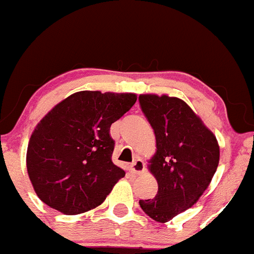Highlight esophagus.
I'll return each mask as SVG.
<instances>
[{"instance_id": "obj_1", "label": "esophagus", "mask_w": 254, "mask_h": 254, "mask_svg": "<svg viewBox=\"0 0 254 254\" xmlns=\"http://www.w3.org/2000/svg\"><path fill=\"white\" fill-rule=\"evenodd\" d=\"M144 169H146V167H144L143 160L140 159H137L129 165V170L134 174H142L144 172Z\"/></svg>"}]
</instances>
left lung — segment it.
Here are the masks:
<instances>
[{"instance_id": "left-lung-1", "label": "left lung", "mask_w": 254, "mask_h": 254, "mask_svg": "<svg viewBox=\"0 0 254 254\" xmlns=\"http://www.w3.org/2000/svg\"><path fill=\"white\" fill-rule=\"evenodd\" d=\"M139 103L156 137L148 170L159 185L156 196L139 200V205L147 216L165 223L196 204L208 189L218 167L219 146L180 98L140 94Z\"/></svg>"}]
</instances>
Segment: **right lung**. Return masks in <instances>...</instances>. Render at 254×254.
<instances>
[{"label":"right lung","mask_w":254,"mask_h":254,"mask_svg":"<svg viewBox=\"0 0 254 254\" xmlns=\"http://www.w3.org/2000/svg\"><path fill=\"white\" fill-rule=\"evenodd\" d=\"M135 102L133 93L77 91L45 115L29 138L27 170L46 205L72 216L103 203L125 176L112 163L110 127Z\"/></svg>","instance_id":"1"}]
</instances>
